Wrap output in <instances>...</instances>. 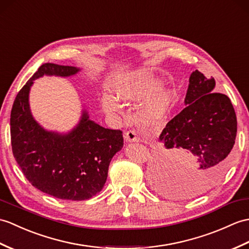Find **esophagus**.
Segmentation results:
<instances>
[{"label": "esophagus", "instance_id": "obj_1", "mask_svg": "<svg viewBox=\"0 0 249 249\" xmlns=\"http://www.w3.org/2000/svg\"><path fill=\"white\" fill-rule=\"evenodd\" d=\"M124 139L128 142H137L139 141V138L137 136V132L135 130H127L124 134Z\"/></svg>", "mask_w": 249, "mask_h": 249}]
</instances>
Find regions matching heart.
I'll use <instances>...</instances> for the list:
<instances>
[{
  "instance_id": "b5f03b06",
  "label": "heart",
  "mask_w": 249,
  "mask_h": 249,
  "mask_svg": "<svg viewBox=\"0 0 249 249\" xmlns=\"http://www.w3.org/2000/svg\"><path fill=\"white\" fill-rule=\"evenodd\" d=\"M148 96L145 102L139 108L141 117L147 120H158L163 118L170 111L174 103V91L165 87H160V82L156 78H144L126 87L119 92V97L125 101H140ZM104 110L107 112L117 111L118 103L113 97L104 95L102 98Z\"/></svg>"
}]
</instances>
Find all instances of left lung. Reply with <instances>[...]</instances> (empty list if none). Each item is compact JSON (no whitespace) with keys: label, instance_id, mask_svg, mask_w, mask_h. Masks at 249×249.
Wrapping results in <instances>:
<instances>
[{"label":"left lung","instance_id":"left-lung-1","mask_svg":"<svg viewBox=\"0 0 249 249\" xmlns=\"http://www.w3.org/2000/svg\"><path fill=\"white\" fill-rule=\"evenodd\" d=\"M184 107L166 124L151 166L153 177L167 193L194 197L221 179L232 155L236 115L230 98L214 93L215 80L194 71Z\"/></svg>","mask_w":249,"mask_h":249}]
</instances>
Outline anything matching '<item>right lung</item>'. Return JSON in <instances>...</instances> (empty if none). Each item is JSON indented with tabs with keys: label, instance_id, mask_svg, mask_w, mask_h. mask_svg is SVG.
<instances>
[{
	"label": "right lung",
	"instance_id": "right-lung-1",
	"mask_svg": "<svg viewBox=\"0 0 249 249\" xmlns=\"http://www.w3.org/2000/svg\"><path fill=\"white\" fill-rule=\"evenodd\" d=\"M79 69L44 63L17 94L10 113L13 154L33 187L59 199L85 200L101 192L109 163L123 147L122 130L104 128L87 111L66 135L43 129L33 118L28 94L43 75L69 77Z\"/></svg>",
	"mask_w": 249,
	"mask_h": 249
}]
</instances>
